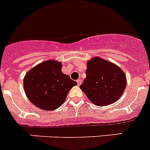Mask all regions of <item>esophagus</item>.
Segmentation results:
<instances>
[{
    "instance_id": "1",
    "label": "esophagus",
    "mask_w": 150,
    "mask_h": 150,
    "mask_svg": "<svg viewBox=\"0 0 150 150\" xmlns=\"http://www.w3.org/2000/svg\"><path fill=\"white\" fill-rule=\"evenodd\" d=\"M76 82H77L78 86H80V84H81V83H82V80L80 79H78L77 80H76Z\"/></svg>"
}]
</instances>
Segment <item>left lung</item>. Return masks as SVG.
Here are the masks:
<instances>
[{
  "mask_svg": "<svg viewBox=\"0 0 150 150\" xmlns=\"http://www.w3.org/2000/svg\"><path fill=\"white\" fill-rule=\"evenodd\" d=\"M86 77L79 88L90 101L99 107L120 98L127 85L126 75L115 64L94 57L87 62Z\"/></svg>",
  "mask_w": 150,
  "mask_h": 150,
  "instance_id": "1",
  "label": "left lung"
}]
</instances>
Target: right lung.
I'll use <instances>...</instances> for the list:
<instances>
[{
  "instance_id": "right-lung-1",
  "label": "right lung",
  "mask_w": 150,
  "mask_h": 150,
  "mask_svg": "<svg viewBox=\"0 0 150 150\" xmlns=\"http://www.w3.org/2000/svg\"><path fill=\"white\" fill-rule=\"evenodd\" d=\"M62 62L47 60L31 68L24 77V91L34 106L54 110L65 101L69 91L76 82L62 71Z\"/></svg>"
}]
</instances>
